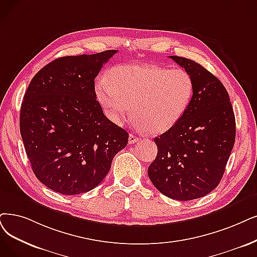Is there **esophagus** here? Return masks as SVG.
<instances>
[{
  "label": "esophagus",
  "mask_w": 257,
  "mask_h": 257,
  "mask_svg": "<svg viewBox=\"0 0 257 257\" xmlns=\"http://www.w3.org/2000/svg\"><path fill=\"white\" fill-rule=\"evenodd\" d=\"M139 140H140L139 137H137V136H135V135H133V134H131V135L128 136V143H130V145H134V143L138 142Z\"/></svg>",
  "instance_id": "1"
}]
</instances>
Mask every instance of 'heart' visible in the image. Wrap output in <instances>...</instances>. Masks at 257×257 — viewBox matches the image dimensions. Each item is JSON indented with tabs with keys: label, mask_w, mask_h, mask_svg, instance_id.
<instances>
[{
	"label": "heart",
	"mask_w": 257,
	"mask_h": 257,
	"mask_svg": "<svg viewBox=\"0 0 257 257\" xmlns=\"http://www.w3.org/2000/svg\"><path fill=\"white\" fill-rule=\"evenodd\" d=\"M98 101L107 116L122 124L132 112L141 128L162 134L175 126L186 114L194 95V81L182 68L157 65H121L109 80L96 81Z\"/></svg>",
	"instance_id": "b5f03b06"
}]
</instances>
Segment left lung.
I'll use <instances>...</instances> for the list:
<instances>
[{
    "instance_id": "8db88e82",
    "label": "left lung",
    "mask_w": 257,
    "mask_h": 257,
    "mask_svg": "<svg viewBox=\"0 0 257 257\" xmlns=\"http://www.w3.org/2000/svg\"><path fill=\"white\" fill-rule=\"evenodd\" d=\"M193 78L194 95L175 126L154 139L157 156L148 174L176 200L200 198L218 186L235 142V116L221 82L195 61L170 56Z\"/></svg>"
}]
</instances>
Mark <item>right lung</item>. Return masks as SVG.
Masks as SVG:
<instances>
[{
  "label": "right lung",
  "instance_id": "add662e5",
  "mask_svg": "<svg viewBox=\"0 0 257 257\" xmlns=\"http://www.w3.org/2000/svg\"><path fill=\"white\" fill-rule=\"evenodd\" d=\"M117 51L58 58L27 87L20 132L36 177L57 193L95 189L127 145L128 133L104 116L95 91V78Z\"/></svg>",
  "mask_w": 257,
  "mask_h": 257
}]
</instances>
